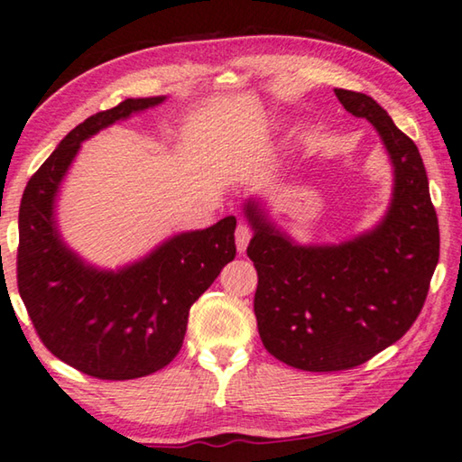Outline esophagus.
<instances>
[{"mask_svg":"<svg viewBox=\"0 0 462 462\" xmlns=\"http://www.w3.org/2000/svg\"><path fill=\"white\" fill-rule=\"evenodd\" d=\"M234 236H236V248H238V253H243L245 248H246V245H248V240H251V236H253V230L248 228L246 224H238L236 234H234Z\"/></svg>","mask_w":462,"mask_h":462,"instance_id":"obj_1","label":"esophagus"}]
</instances>
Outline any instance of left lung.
Listing matches in <instances>:
<instances>
[{"mask_svg": "<svg viewBox=\"0 0 462 462\" xmlns=\"http://www.w3.org/2000/svg\"><path fill=\"white\" fill-rule=\"evenodd\" d=\"M368 119L394 168L391 208L374 230L341 245L302 246L246 203V248L259 275L254 317L265 349L306 372L356 368L393 346L420 317L440 257V230L417 145L362 92L337 88Z\"/></svg>", "mask_w": 462, "mask_h": 462, "instance_id": "obj_1", "label": "left lung"}]
</instances>
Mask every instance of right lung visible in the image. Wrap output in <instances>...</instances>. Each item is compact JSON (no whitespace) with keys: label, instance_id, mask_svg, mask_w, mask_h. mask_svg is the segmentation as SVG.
<instances>
[{"label":"right lung","instance_id":"obj_1","mask_svg":"<svg viewBox=\"0 0 462 462\" xmlns=\"http://www.w3.org/2000/svg\"><path fill=\"white\" fill-rule=\"evenodd\" d=\"M164 98H127L88 116L32 174L20 201L16 271L28 317L51 354L100 380L142 378L171 364L193 302L236 257L234 216L177 234L119 271L86 265L57 232L55 197L82 142Z\"/></svg>","mask_w":462,"mask_h":462}]
</instances>
